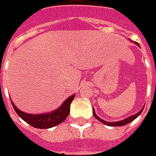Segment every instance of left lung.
<instances>
[{
    "label": "left lung",
    "mask_w": 156,
    "mask_h": 156,
    "mask_svg": "<svg viewBox=\"0 0 156 156\" xmlns=\"http://www.w3.org/2000/svg\"><path fill=\"white\" fill-rule=\"evenodd\" d=\"M138 45H139V44H138ZM142 110H143V108H142L141 111H139L138 113H136V114H135V115H134L128 117V118H126L125 120H122V121H119V122H106V121H103L102 119H101L100 117H98L97 115H95V112H94V110H93V115H94V116L95 117V118H96L98 121L104 123V124H106V125H108V126H110V127H120V126H124V125H126V124H129V122H133L135 119H136L137 117L141 115Z\"/></svg>",
    "instance_id": "left-lung-1"
}]
</instances>
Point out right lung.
Here are the masks:
<instances>
[{
	"mask_svg": "<svg viewBox=\"0 0 156 156\" xmlns=\"http://www.w3.org/2000/svg\"><path fill=\"white\" fill-rule=\"evenodd\" d=\"M74 98H75V94L69 97L63 102L62 105H61L60 108H58L55 111L47 114H38V115H31L22 112L16 108V106L13 103L12 101L11 102L17 115L23 121L30 124L32 127L36 129H49L55 127L58 124H61L66 120L70 111V104Z\"/></svg>",
	"mask_w": 156,
	"mask_h": 156,
	"instance_id": "right-lung-1",
	"label": "right lung"
}]
</instances>
